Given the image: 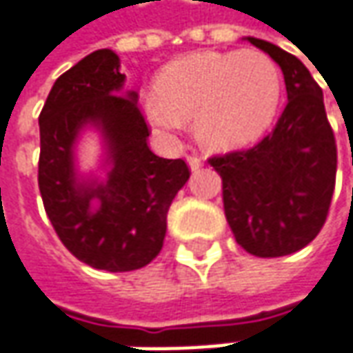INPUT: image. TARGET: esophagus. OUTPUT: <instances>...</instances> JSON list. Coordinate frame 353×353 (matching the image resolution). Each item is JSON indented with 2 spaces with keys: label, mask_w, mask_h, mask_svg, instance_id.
<instances>
[{
  "label": "esophagus",
  "mask_w": 353,
  "mask_h": 353,
  "mask_svg": "<svg viewBox=\"0 0 353 353\" xmlns=\"http://www.w3.org/2000/svg\"><path fill=\"white\" fill-rule=\"evenodd\" d=\"M188 165L191 172H197L201 165H203V160H201L199 156H188Z\"/></svg>",
  "instance_id": "1"
}]
</instances>
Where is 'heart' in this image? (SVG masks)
Wrapping results in <instances>:
<instances>
[{
    "mask_svg": "<svg viewBox=\"0 0 353 353\" xmlns=\"http://www.w3.org/2000/svg\"><path fill=\"white\" fill-rule=\"evenodd\" d=\"M279 101L281 74L265 52L205 50L170 62L142 109L164 139L176 142L193 121L201 142L236 148L272 125Z\"/></svg>",
    "mask_w": 353,
    "mask_h": 353,
    "instance_id": "heart-1",
    "label": "heart"
}]
</instances>
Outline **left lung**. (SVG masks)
<instances>
[{"label":"left lung","instance_id":"left-lung-1","mask_svg":"<svg viewBox=\"0 0 353 353\" xmlns=\"http://www.w3.org/2000/svg\"><path fill=\"white\" fill-rule=\"evenodd\" d=\"M283 72L287 105L275 128L250 150L211 158L223 177L225 214L252 256L279 258L321 232L336 181V142L319 83L297 56L256 37Z\"/></svg>","mask_w":353,"mask_h":353}]
</instances>
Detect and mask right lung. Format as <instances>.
<instances>
[{
  "label": "right lung",
  "instance_id": "right-lung-1",
  "mask_svg": "<svg viewBox=\"0 0 353 353\" xmlns=\"http://www.w3.org/2000/svg\"><path fill=\"white\" fill-rule=\"evenodd\" d=\"M125 79L117 52L95 50L56 79L39 117L44 211L79 261L115 274L160 254L168 209L189 179L183 160L148 148L139 95L125 90ZM85 132H97L102 144L88 172L77 156Z\"/></svg>",
  "mask_w": 353,
  "mask_h": 353
}]
</instances>
